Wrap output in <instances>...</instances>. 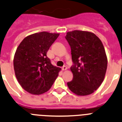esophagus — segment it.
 <instances>
[{"label": "esophagus", "instance_id": "1", "mask_svg": "<svg viewBox=\"0 0 122 122\" xmlns=\"http://www.w3.org/2000/svg\"><path fill=\"white\" fill-rule=\"evenodd\" d=\"M62 71H66L67 69V67L66 66H64L62 67Z\"/></svg>", "mask_w": 122, "mask_h": 122}]
</instances>
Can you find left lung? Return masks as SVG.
I'll use <instances>...</instances> for the list:
<instances>
[{
	"label": "left lung",
	"instance_id": "1",
	"mask_svg": "<svg viewBox=\"0 0 122 122\" xmlns=\"http://www.w3.org/2000/svg\"><path fill=\"white\" fill-rule=\"evenodd\" d=\"M71 48L73 64V80L69 89L80 96L92 94L103 81L107 66L105 48L100 39L92 32L74 30L65 37Z\"/></svg>",
	"mask_w": 122,
	"mask_h": 122
}]
</instances>
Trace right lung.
<instances>
[{"instance_id":"add662e5","label":"right lung","mask_w":122,"mask_h":122,"mask_svg":"<svg viewBox=\"0 0 122 122\" xmlns=\"http://www.w3.org/2000/svg\"><path fill=\"white\" fill-rule=\"evenodd\" d=\"M59 33H36L24 38L17 48L13 64L19 83L33 95L46 92L58 76L61 68L52 65L47 52Z\"/></svg>"}]
</instances>
